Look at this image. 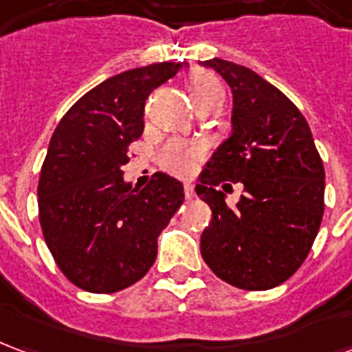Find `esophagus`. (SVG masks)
Here are the masks:
<instances>
[{
	"mask_svg": "<svg viewBox=\"0 0 352 352\" xmlns=\"http://www.w3.org/2000/svg\"><path fill=\"white\" fill-rule=\"evenodd\" d=\"M196 196V192H194V186H192L190 183H186L184 184V198L186 199H192Z\"/></svg>",
	"mask_w": 352,
	"mask_h": 352,
	"instance_id": "34e87169",
	"label": "esophagus"
}]
</instances>
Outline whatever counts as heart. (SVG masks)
Wrapping results in <instances>:
<instances>
[{
  "instance_id": "1",
  "label": "heart",
  "mask_w": 352,
  "mask_h": 352,
  "mask_svg": "<svg viewBox=\"0 0 352 352\" xmlns=\"http://www.w3.org/2000/svg\"><path fill=\"white\" fill-rule=\"evenodd\" d=\"M188 92H190L192 103L196 105L199 101L211 100V98H222V85L213 73L198 72L194 73L188 80ZM198 156H201V148L198 145L184 143V141H171L164 148L162 160L169 171L179 173V175H186L192 171L194 160Z\"/></svg>"
}]
</instances>
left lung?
<instances>
[{
    "mask_svg": "<svg viewBox=\"0 0 352 352\" xmlns=\"http://www.w3.org/2000/svg\"><path fill=\"white\" fill-rule=\"evenodd\" d=\"M228 82L232 133L196 184L213 219L201 256L217 277L243 290H267L294 275L311 251L324 213V168L300 109L245 65L199 62ZM244 184L236 208L214 186Z\"/></svg>",
    "mask_w": 352,
    "mask_h": 352,
    "instance_id": "8db88e82",
    "label": "left lung"
}]
</instances>
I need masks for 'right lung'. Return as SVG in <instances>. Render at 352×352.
I'll return each instance as SVG.
<instances>
[{
	"label": "right lung",
	"instance_id": "1",
	"mask_svg": "<svg viewBox=\"0 0 352 352\" xmlns=\"http://www.w3.org/2000/svg\"><path fill=\"white\" fill-rule=\"evenodd\" d=\"M186 62L118 73L73 105L50 138L37 198L49 251L75 287L111 294L138 283L156 260L158 236L184 201L183 183L154 173L124 181L128 145L141 138L145 101Z\"/></svg>",
	"mask_w": 352,
	"mask_h": 352
}]
</instances>
